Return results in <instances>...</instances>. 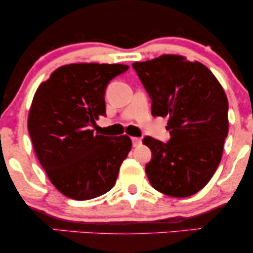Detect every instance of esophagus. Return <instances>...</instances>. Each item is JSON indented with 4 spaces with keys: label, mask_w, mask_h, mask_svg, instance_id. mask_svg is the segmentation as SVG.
<instances>
[{
    "label": "esophagus",
    "mask_w": 253,
    "mask_h": 253,
    "mask_svg": "<svg viewBox=\"0 0 253 253\" xmlns=\"http://www.w3.org/2000/svg\"><path fill=\"white\" fill-rule=\"evenodd\" d=\"M132 144H133V146H134V147L139 146V145L141 144V139L140 138H136V136H133V138H132Z\"/></svg>",
    "instance_id": "obj_1"
}]
</instances>
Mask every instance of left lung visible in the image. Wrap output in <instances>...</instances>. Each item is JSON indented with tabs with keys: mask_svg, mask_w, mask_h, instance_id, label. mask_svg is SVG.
Masks as SVG:
<instances>
[{
	"mask_svg": "<svg viewBox=\"0 0 253 253\" xmlns=\"http://www.w3.org/2000/svg\"><path fill=\"white\" fill-rule=\"evenodd\" d=\"M152 101L153 117H167L170 140L145 136L152 159L145 171L156 190L188 197L211 181L228 134V101L207 66L178 54L133 63Z\"/></svg>",
	"mask_w": 253,
	"mask_h": 253,
	"instance_id": "1",
	"label": "left lung"
}]
</instances>
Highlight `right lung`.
Instances as JSON below:
<instances>
[{
  "label": "right lung",
  "instance_id": "add662e5",
  "mask_svg": "<svg viewBox=\"0 0 253 253\" xmlns=\"http://www.w3.org/2000/svg\"><path fill=\"white\" fill-rule=\"evenodd\" d=\"M124 64L76 63L58 68L38 86L28 113L36 155L63 195L84 201L114 187L132 149L127 135L106 136L89 129L106 115L104 92Z\"/></svg>",
  "mask_w": 253,
  "mask_h": 253
}]
</instances>
